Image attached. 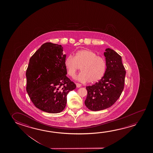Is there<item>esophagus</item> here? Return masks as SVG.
Returning <instances> with one entry per match:
<instances>
[{
	"mask_svg": "<svg viewBox=\"0 0 153 153\" xmlns=\"http://www.w3.org/2000/svg\"><path fill=\"white\" fill-rule=\"evenodd\" d=\"M76 86H77V88H80L81 87V84H79V83H76Z\"/></svg>",
	"mask_w": 153,
	"mask_h": 153,
	"instance_id": "esophagus-1",
	"label": "esophagus"
}]
</instances>
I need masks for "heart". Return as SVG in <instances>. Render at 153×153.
I'll list each match as a JSON object with an SVG mask.
<instances>
[{"mask_svg": "<svg viewBox=\"0 0 153 153\" xmlns=\"http://www.w3.org/2000/svg\"><path fill=\"white\" fill-rule=\"evenodd\" d=\"M65 66L68 75L74 77L78 70L82 72L77 77L82 82L95 83L103 77L106 70V62L104 58L97 55L89 50H81L74 55L68 56L65 60Z\"/></svg>", "mask_w": 153, "mask_h": 153, "instance_id": "1", "label": "heart"}]
</instances>
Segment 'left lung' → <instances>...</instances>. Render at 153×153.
<instances>
[{
	"label": "left lung",
	"instance_id": "8db88e82",
	"mask_svg": "<svg viewBox=\"0 0 153 153\" xmlns=\"http://www.w3.org/2000/svg\"><path fill=\"white\" fill-rule=\"evenodd\" d=\"M104 55L107 66L105 75L98 82L86 87L88 95L85 105L92 111L105 109L113 105L124 88L126 71L122 57L110 48L105 50Z\"/></svg>",
	"mask_w": 153,
	"mask_h": 153
}]
</instances>
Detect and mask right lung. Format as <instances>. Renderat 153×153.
I'll list each match as a JSON object with an SVG mask.
<instances>
[{
    "label": "right lung",
    "instance_id": "1",
    "mask_svg": "<svg viewBox=\"0 0 153 153\" xmlns=\"http://www.w3.org/2000/svg\"><path fill=\"white\" fill-rule=\"evenodd\" d=\"M66 55L61 45L46 43L30 58L26 71V90L36 108L48 113L65 108L67 95L76 88L66 76Z\"/></svg>",
    "mask_w": 153,
    "mask_h": 153
}]
</instances>
